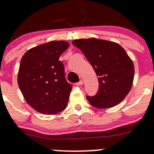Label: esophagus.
I'll use <instances>...</instances> for the list:
<instances>
[{
    "label": "esophagus",
    "mask_w": 154,
    "mask_h": 154,
    "mask_svg": "<svg viewBox=\"0 0 154 154\" xmlns=\"http://www.w3.org/2000/svg\"><path fill=\"white\" fill-rule=\"evenodd\" d=\"M83 80H80V81H79L78 83H76V85H77V86H82V85H83Z\"/></svg>",
    "instance_id": "obj_1"
}]
</instances>
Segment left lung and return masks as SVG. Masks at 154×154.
<instances>
[{
    "mask_svg": "<svg viewBox=\"0 0 154 154\" xmlns=\"http://www.w3.org/2000/svg\"><path fill=\"white\" fill-rule=\"evenodd\" d=\"M72 44L83 53L98 77V92L87 97L90 104L108 109L120 103L134 79V65L125 50L114 42L95 38L75 39Z\"/></svg>",
    "mask_w": 154,
    "mask_h": 154,
    "instance_id": "8db88e82",
    "label": "left lung"
}]
</instances>
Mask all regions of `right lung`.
<instances>
[{
  "label": "right lung",
  "instance_id": "add662e5",
  "mask_svg": "<svg viewBox=\"0 0 154 154\" xmlns=\"http://www.w3.org/2000/svg\"><path fill=\"white\" fill-rule=\"evenodd\" d=\"M69 47L66 41H52L30 48L22 57L18 84L26 102L42 114L66 109L72 86L65 78L60 57Z\"/></svg>",
  "mask_w": 154,
  "mask_h": 154
}]
</instances>
